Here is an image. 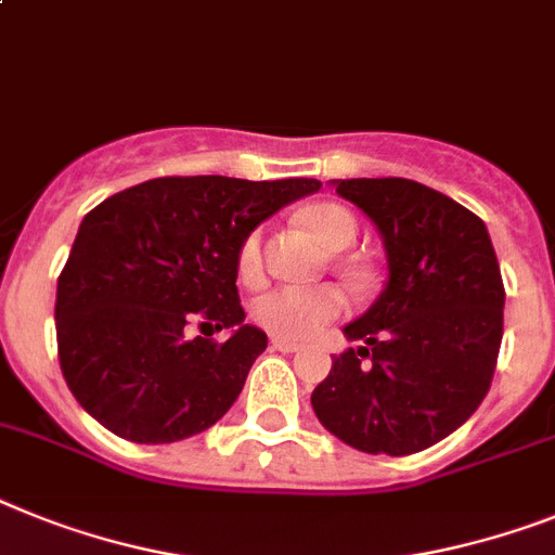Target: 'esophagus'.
I'll use <instances>...</instances> for the list:
<instances>
[{"instance_id":"obj_1","label":"esophagus","mask_w":555,"mask_h":555,"mask_svg":"<svg viewBox=\"0 0 555 555\" xmlns=\"http://www.w3.org/2000/svg\"><path fill=\"white\" fill-rule=\"evenodd\" d=\"M270 347H273V349H279V352H299V349H301V344H296V341H287V338H273V341H270Z\"/></svg>"}]
</instances>
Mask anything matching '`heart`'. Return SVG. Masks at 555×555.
<instances>
[{
  "instance_id": "1",
  "label": "heart",
  "mask_w": 555,
  "mask_h": 555,
  "mask_svg": "<svg viewBox=\"0 0 555 555\" xmlns=\"http://www.w3.org/2000/svg\"><path fill=\"white\" fill-rule=\"evenodd\" d=\"M301 225L327 250H344L358 240V220L338 203H315L299 214ZM242 282H259L264 273L262 231H250L236 254ZM349 299L341 287H276L254 301V321L276 338H310L347 313Z\"/></svg>"
}]
</instances>
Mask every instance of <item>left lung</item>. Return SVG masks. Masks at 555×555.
Masks as SVG:
<instances>
[{"mask_svg": "<svg viewBox=\"0 0 555 555\" xmlns=\"http://www.w3.org/2000/svg\"><path fill=\"white\" fill-rule=\"evenodd\" d=\"M335 191L378 225L389 282L344 327L364 347L335 356L310 400L347 446L403 457L463 426L491 389L505 307L500 262L486 222L428 185L358 177Z\"/></svg>", "mask_w": 555, "mask_h": 555, "instance_id": "obj_1", "label": "left lung"}]
</instances>
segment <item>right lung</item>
I'll list each match as a JSON object with an SVG mask.
<instances>
[{
    "instance_id": "obj_1",
    "label": "right lung",
    "mask_w": 555,
    "mask_h": 555,
    "mask_svg": "<svg viewBox=\"0 0 555 555\" xmlns=\"http://www.w3.org/2000/svg\"><path fill=\"white\" fill-rule=\"evenodd\" d=\"M319 185L155 177L92 208L55 291L59 364L78 403L132 443H175L220 421L268 347L242 324V240ZM191 320L235 335L189 339Z\"/></svg>"
}]
</instances>
